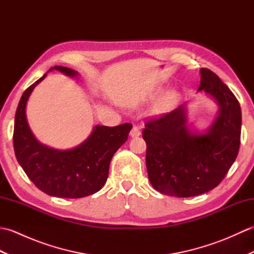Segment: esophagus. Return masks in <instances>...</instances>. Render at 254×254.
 <instances>
[{
	"label": "esophagus",
	"mask_w": 254,
	"mask_h": 254,
	"mask_svg": "<svg viewBox=\"0 0 254 254\" xmlns=\"http://www.w3.org/2000/svg\"><path fill=\"white\" fill-rule=\"evenodd\" d=\"M130 135H131L132 137H137V136L141 135V131H139V128H138L137 127L134 126V127H132V130H131Z\"/></svg>",
	"instance_id": "obj_1"
}]
</instances>
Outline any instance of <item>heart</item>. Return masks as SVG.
<instances>
[{
    "mask_svg": "<svg viewBox=\"0 0 254 254\" xmlns=\"http://www.w3.org/2000/svg\"><path fill=\"white\" fill-rule=\"evenodd\" d=\"M175 99H176V97L174 96V95H170L168 98H167V100H166V106H168V105H170V104H172V102L175 101Z\"/></svg>",
    "mask_w": 254,
    "mask_h": 254,
    "instance_id": "b5f03b06",
    "label": "heart"
}]
</instances>
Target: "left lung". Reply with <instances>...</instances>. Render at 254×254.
<instances>
[{"label": "left lung", "mask_w": 254, "mask_h": 254, "mask_svg": "<svg viewBox=\"0 0 254 254\" xmlns=\"http://www.w3.org/2000/svg\"><path fill=\"white\" fill-rule=\"evenodd\" d=\"M198 91L214 97L218 116L204 134L187 127L181 106L145 123L148 179L155 190L178 197H190L216 188L227 175L240 147L239 101L214 72L201 68Z\"/></svg>", "instance_id": "obj_1"}]
</instances>
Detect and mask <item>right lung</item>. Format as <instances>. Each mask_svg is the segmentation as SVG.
<instances>
[{
  "mask_svg": "<svg viewBox=\"0 0 254 254\" xmlns=\"http://www.w3.org/2000/svg\"><path fill=\"white\" fill-rule=\"evenodd\" d=\"M53 68L67 76H77L72 68ZM46 75L29 86L19 100L13 134L16 158L32 183L48 195L65 198L90 195L104 187L112 156L127 142L132 124L97 126L85 142L67 150L53 149L39 143L27 123L26 104L31 91Z\"/></svg>",
  "mask_w": 254,
  "mask_h": 254,
  "instance_id": "add662e5",
  "label": "right lung"
}]
</instances>
